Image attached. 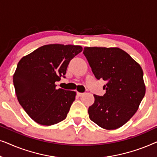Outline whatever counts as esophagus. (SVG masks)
Masks as SVG:
<instances>
[{
    "label": "esophagus",
    "instance_id": "obj_1",
    "mask_svg": "<svg viewBox=\"0 0 157 157\" xmlns=\"http://www.w3.org/2000/svg\"><path fill=\"white\" fill-rule=\"evenodd\" d=\"M83 93H80V92H77V95H78V96H82L83 95Z\"/></svg>",
    "mask_w": 157,
    "mask_h": 157
}]
</instances>
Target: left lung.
I'll list each match as a JSON object with an SVG mask.
<instances>
[{
	"mask_svg": "<svg viewBox=\"0 0 157 157\" xmlns=\"http://www.w3.org/2000/svg\"><path fill=\"white\" fill-rule=\"evenodd\" d=\"M83 53L96 78L107 81L106 94L94 95L90 119L105 129L119 128L135 114L145 95L142 68L117 47H85Z\"/></svg>",
	"mask_w": 157,
	"mask_h": 157,
	"instance_id": "obj_1",
	"label": "left lung"
}]
</instances>
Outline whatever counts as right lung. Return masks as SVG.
Returning <instances> with one entry per match:
<instances>
[{
  "instance_id": "1",
  "label": "right lung",
  "mask_w": 157,
  "mask_h": 157,
  "mask_svg": "<svg viewBox=\"0 0 157 157\" xmlns=\"http://www.w3.org/2000/svg\"><path fill=\"white\" fill-rule=\"evenodd\" d=\"M82 50L74 45H44L19 61L13 78L16 95L36 123L51 126L66 118L76 93L57 89L55 83L65 77L70 61Z\"/></svg>"
}]
</instances>
